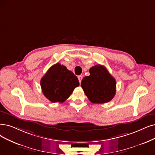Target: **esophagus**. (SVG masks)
Here are the masks:
<instances>
[{"label": "esophagus", "mask_w": 155, "mask_h": 155, "mask_svg": "<svg viewBox=\"0 0 155 155\" xmlns=\"http://www.w3.org/2000/svg\"><path fill=\"white\" fill-rule=\"evenodd\" d=\"M78 80H79V83H81V80L83 79V76H78Z\"/></svg>", "instance_id": "obj_1"}]
</instances>
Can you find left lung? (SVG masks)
Returning <instances> with one entry per match:
<instances>
[{
	"label": "left lung",
	"mask_w": 155,
	"mask_h": 155,
	"mask_svg": "<svg viewBox=\"0 0 155 155\" xmlns=\"http://www.w3.org/2000/svg\"><path fill=\"white\" fill-rule=\"evenodd\" d=\"M90 76L83 78L81 86L89 101L94 104L110 101L116 94V82L106 67L96 65L90 69Z\"/></svg>",
	"instance_id": "1"
}]
</instances>
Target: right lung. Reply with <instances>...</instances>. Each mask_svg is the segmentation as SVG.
<instances>
[{"label": "right lung", "mask_w": 155, "mask_h": 155, "mask_svg": "<svg viewBox=\"0 0 155 155\" xmlns=\"http://www.w3.org/2000/svg\"><path fill=\"white\" fill-rule=\"evenodd\" d=\"M79 85L77 77L59 63L49 68L41 80L44 95L51 102H64Z\"/></svg>", "instance_id": "right-lung-1"}]
</instances>
